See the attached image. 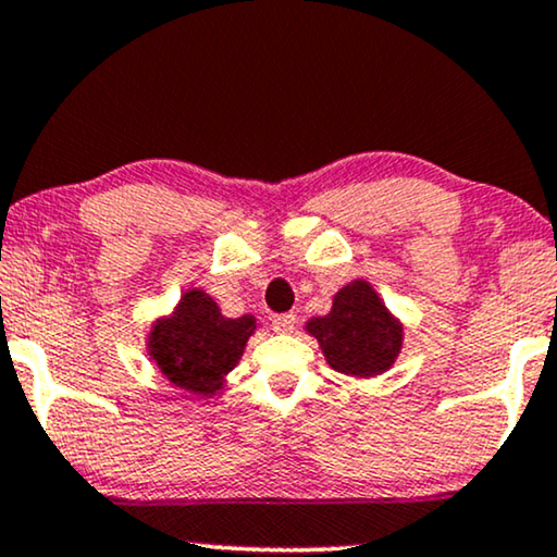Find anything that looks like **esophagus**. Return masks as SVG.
I'll return each mask as SVG.
<instances>
[{
  "mask_svg": "<svg viewBox=\"0 0 557 557\" xmlns=\"http://www.w3.org/2000/svg\"><path fill=\"white\" fill-rule=\"evenodd\" d=\"M294 327H296V314L294 312L273 317V330H276V332H292Z\"/></svg>",
  "mask_w": 557,
  "mask_h": 557,
  "instance_id": "1",
  "label": "esophagus"
}]
</instances>
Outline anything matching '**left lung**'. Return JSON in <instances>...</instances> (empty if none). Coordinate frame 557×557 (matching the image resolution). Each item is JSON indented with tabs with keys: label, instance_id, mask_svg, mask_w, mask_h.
<instances>
[{
	"label": "left lung",
	"instance_id": "left-lung-1",
	"mask_svg": "<svg viewBox=\"0 0 557 557\" xmlns=\"http://www.w3.org/2000/svg\"><path fill=\"white\" fill-rule=\"evenodd\" d=\"M327 363L337 373L368 375L384 373L399 356L404 327L373 292L368 281H352L332 299L330 314L307 322Z\"/></svg>",
	"mask_w": 557,
	"mask_h": 557
}]
</instances>
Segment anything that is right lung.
I'll return each mask as SVG.
<instances>
[{"label": "right lung", "instance_id": "obj_1", "mask_svg": "<svg viewBox=\"0 0 557 557\" xmlns=\"http://www.w3.org/2000/svg\"><path fill=\"white\" fill-rule=\"evenodd\" d=\"M252 332L256 317L230 320L212 296L189 288L173 314L153 324L148 350L173 386L212 396L237 366Z\"/></svg>", "mask_w": 557, "mask_h": 557}]
</instances>
